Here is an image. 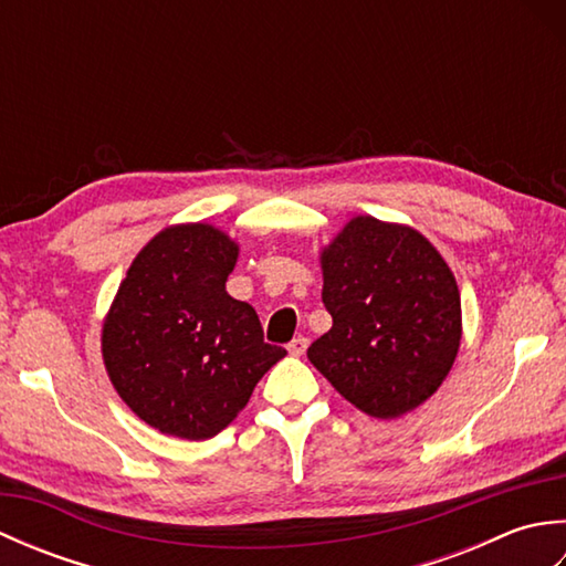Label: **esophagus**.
<instances>
[{"instance_id":"obj_1","label":"esophagus","mask_w":566,"mask_h":566,"mask_svg":"<svg viewBox=\"0 0 566 566\" xmlns=\"http://www.w3.org/2000/svg\"><path fill=\"white\" fill-rule=\"evenodd\" d=\"M306 347H308V340L304 335H298V338H294L290 345H286V350H290L292 357H302L306 353Z\"/></svg>"}]
</instances>
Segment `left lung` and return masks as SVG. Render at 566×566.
Here are the masks:
<instances>
[{
	"label": "left lung",
	"mask_w": 566,
	"mask_h": 566,
	"mask_svg": "<svg viewBox=\"0 0 566 566\" xmlns=\"http://www.w3.org/2000/svg\"><path fill=\"white\" fill-rule=\"evenodd\" d=\"M333 328L308 359L343 399L399 418L438 391L462 340L454 274L416 228L355 216L321 250Z\"/></svg>",
	"instance_id": "8db88e82"
}]
</instances>
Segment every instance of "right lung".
I'll return each instance as SVG.
<instances>
[{
  "instance_id": "right-lung-1",
  "label": "right lung",
  "mask_w": 566,
  "mask_h": 566,
  "mask_svg": "<svg viewBox=\"0 0 566 566\" xmlns=\"http://www.w3.org/2000/svg\"><path fill=\"white\" fill-rule=\"evenodd\" d=\"M238 250L211 223L163 228L130 262L104 318L106 375L165 436H219L286 355L264 343L255 308L226 292Z\"/></svg>"
}]
</instances>
